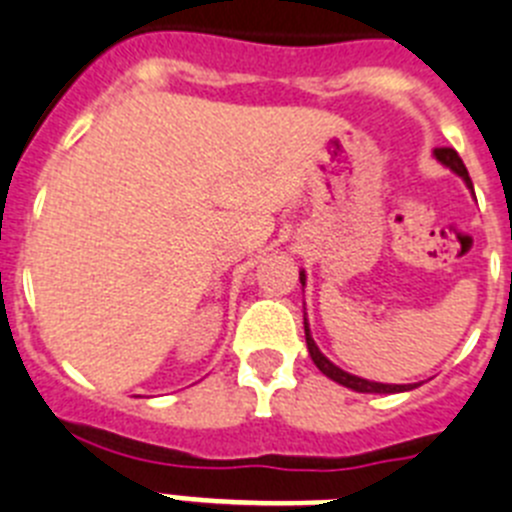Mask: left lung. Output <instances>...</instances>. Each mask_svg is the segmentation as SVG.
<instances>
[{"label":"left lung","mask_w":512,"mask_h":512,"mask_svg":"<svg viewBox=\"0 0 512 512\" xmlns=\"http://www.w3.org/2000/svg\"><path fill=\"white\" fill-rule=\"evenodd\" d=\"M435 159H438L441 164H446L448 170L456 172V175L466 182V188L474 190V185H471V180H469V172H466L464 162H461V157L456 154V151L435 149ZM299 281H301V286L306 283L304 270L299 273ZM304 332H306V348H309L311 361H314V366H317L319 371L327 376V379L337 381V384H342V386H348V389H353V391H361V394H397V391L415 389L412 384H379V381H368V379H361V376H353V373L342 371V368H337L335 363L327 361L322 350L317 348V342H314V337H311V332H309V322H304Z\"/></svg>","instance_id":"1"}]
</instances>
